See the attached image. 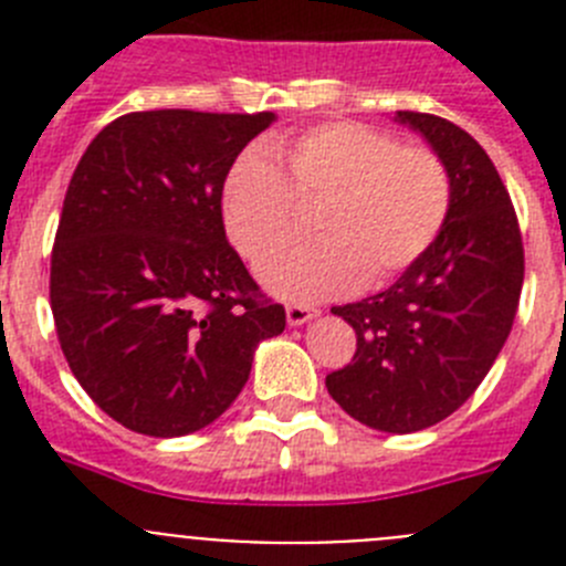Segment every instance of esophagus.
Wrapping results in <instances>:
<instances>
[{
	"mask_svg": "<svg viewBox=\"0 0 566 566\" xmlns=\"http://www.w3.org/2000/svg\"><path fill=\"white\" fill-rule=\"evenodd\" d=\"M312 317H317V312H314V308H308V306H289L286 308V319H289V326H292V328L303 326V323H308Z\"/></svg>",
	"mask_w": 566,
	"mask_h": 566,
	"instance_id": "obj_1",
	"label": "esophagus"
}]
</instances>
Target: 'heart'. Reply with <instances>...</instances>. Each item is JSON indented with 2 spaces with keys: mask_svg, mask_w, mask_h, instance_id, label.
Masks as SVG:
<instances>
[{
  "mask_svg": "<svg viewBox=\"0 0 566 566\" xmlns=\"http://www.w3.org/2000/svg\"><path fill=\"white\" fill-rule=\"evenodd\" d=\"M266 153L249 149L223 184V221L234 247L260 260L317 207L323 238L260 263V283L283 300L339 297L385 286L411 269L451 212V175L433 149L399 147L385 129L328 122Z\"/></svg>",
  "mask_w": 566,
  "mask_h": 566,
  "instance_id": "1",
  "label": "heart"
}]
</instances>
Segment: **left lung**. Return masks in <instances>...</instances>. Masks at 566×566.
<instances>
[{"instance_id": "8db88e82", "label": "left lung", "mask_w": 566, "mask_h": 566, "mask_svg": "<svg viewBox=\"0 0 566 566\" xmlns=\"http://www.w3.org/2000/svg\"><path fill=\"white\" fill-rule=\"evenodd\" d=\"M394 122L444 161L451 212L391 289L332 308L357 332V352L326 388L374 431L413 433L451 417L496 363L522 297L524 247L496 167L462 127L411 109Z\"/></svg>"}]
</instances>
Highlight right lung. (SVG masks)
I'll list each match as a JSON object with an SVG mask.
<instances>
[{
	"instance_id": "add662e5",
	"label": "right lung",
	"mask_w": 566,
	"mask_h": 566,
	"mask_svg": "<svg viewBox=\"0 0 566 566\" xmlns=\"http://www.w3.org/2000/svg\"><path fill=\"white\" fill-rule=\"evenodd\" d=\"M274 113H127L90 142L50 254L70 371L107 417L187 437L234 402L286 312L223 229V181Z\"/></svg>"
}]
</instances>
